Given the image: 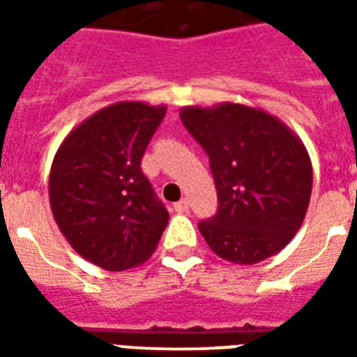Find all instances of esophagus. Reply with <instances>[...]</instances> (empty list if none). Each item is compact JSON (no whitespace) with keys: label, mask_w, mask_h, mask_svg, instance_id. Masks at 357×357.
Listing matches in <instances>:
<instances>
[{"label":"esophagus","mask_w":357,"mask_h":357,"mask_svg":"<svg viewBox=\"0 0 357 357\" xmlns=\"http://www.w3.org/2000/svg\"><path fill=\"white\" fill-rule=\"evenodd\" d=\"M174 208H176V212H187V210H189V201H187V199H181V201L174 204Z\"/></svg>","instance_id":"esophagus-1"}]
</instances>
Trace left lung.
Masks as SVG:
<instances>
[{"label": "left lung", "instance_id": "1", "mask_svg": "<svg viewBox=\"0 0 357 357\" xmlns=\"http://www.w3.org/2000/svg\"><path fill=\"white\" fill-rule=\"evenodd\" d=\"M181 122L210 158L218 212L199 224L227 262L252 266L283 250L306 216L312 162L304 143L269 112L239 102L183 107Z\"/></svg>", "mask_w": 357, "mask_h": 357}]
</instances>
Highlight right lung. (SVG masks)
I'll return each instance as SVG.
<instances>
[{"label":"right lung","instance_id":"1","mask_svg":"<svg viewBox=\"0 0 357 357\" xmlns=\"http://www.w3.org/2000/svg\"><path fill=\"white\" fill-rule=\"evenodd\" d=\"M164 105L122 101L68 133L53 158L50 204L68 245L88 262L124 271L155 252L168 210L141 172Z\"/></svg>","mask_w":357,"mask_h":357}]
</instances>
